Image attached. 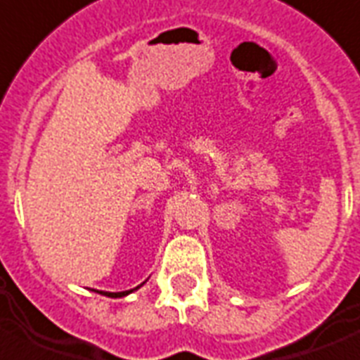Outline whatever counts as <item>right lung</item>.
I'll use <instances>...</instances> for the list:
<instances>
[{"label":"right lung","instance_id":"1","mask_svg":"<svg viewBox=\"0 0 360 360\" xmlns=\"http://www.w3.org/2000/svg\"><path fill=\"white\" fill-rule=\"evenodd\" d=\"M145 283V281H143ZM141 283V285H143ZM141 285H138V287H136V289H130V290H123V292H106V290H95V292H99V294H103V296H108V298H123V296H127V294H130V292H134V290H138L139 287H141Z\"/></svg>","mask_w":360,"mask_h":360}]
</instances>
